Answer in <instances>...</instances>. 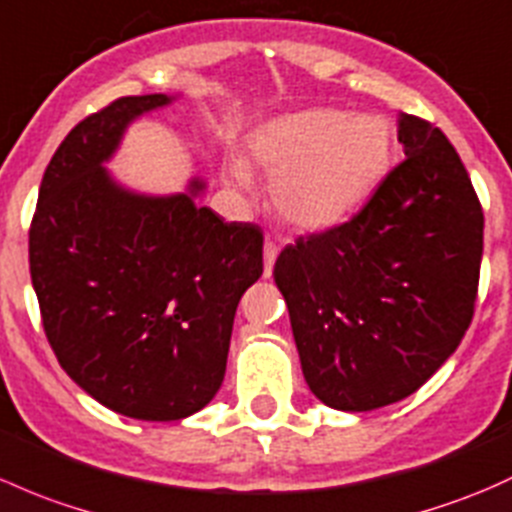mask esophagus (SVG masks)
I'll return each mask as SVG.
<instances>
[{"instance_id": "obj_1", "label": "esophagus", "mask_w": 512, "mask_h": 512, "mask_svg": "<svg viewBox=\"0 0 512 512\" xmlns=\"http://www.w3.org/2000/svg\"><path fill=\"white\" fill-rule=\"evenodd\" d=\"M277 252H279L277 242L267 240V242H265V277H270V274H272L274 260H277Z\"/></svg>"}]
</instances>
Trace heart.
I'll list each match as a JSON object with an SVG mask.
<instances>
[{"instance_id":"heart-1","label":"heart","mask_w":512,"mask_h":512,"mask_svg":"<svg viewBox=\"0 0 512 512\" xmlns=\"http://www.w3.org/2000/svg\"><path fill=\"white\" fill-rule=\"evenodd\" d=\"M247 159L272 176L277 213L301 230H324L348 218L385 179L390 129L378 117L314 107L272 117L247 137ZM225 184L250 196L245 164L225 166Z\"/></svg>"}]
</instances>
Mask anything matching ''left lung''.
I'll list each match as a JSON object with an SVG mask.
<instances>
[{"label": "left lung", "instance_id": "8db88e82", "mask_svg": "<svg viewBox=\"0 0 512 512\" xmlns=\"http://www.w3.org/2000/svg\"><path fill=\"white\" fill-rule=\"evenodd\" d=\"M405 161L363 211L274 262L309 390L368 412L419 390L473 319L483 211L439 127L400 115Z\"/></svg>", "mask_w": 512, "mask_h": 512}]
</instances>
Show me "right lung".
<instances>
[{
    "label": "right lung",
    "instance_id": "add662e5",
    "mask_svg": "<svg viewBox=\"0 0 512 512\" xmlns=\"http://www.w3.org/2000/svg\"><path fill=\"white\" fill-rule=\"evenodd\" d=\"M129 95L78 122L46 166L29 230L31 284L61 368L107 410L176 422L220 390L235 309L262 274V233L198 206L206 181L144 196L105 169L137 117Z\"/></svg>",
    "mask_w": 512,
    "mask_h": 512
}]
</instances>
